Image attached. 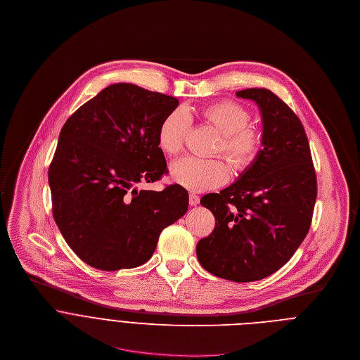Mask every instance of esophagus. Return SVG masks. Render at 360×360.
<instances>
[{
	"mask_svg": "<svg viewBox=\"0 0 360 360\" xmlns=\"http://www.w3.org/2000/svg\"><path fill=\"white\" fill-rule=\"evenodd\" d=\"M188 202H190V205H197L200 202V197L197 194H194V193H190Z\"/></svg>",
	"mask_w": 360,
	"mask_h": 360,
	"instance_id": "1",
	"label": "esophagus"
}]
</instances>
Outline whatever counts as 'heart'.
Wrapping results in <instances>:
<instances>
[{"label":"heart","instance_id":"b5f03b06","mask_svg":"<svg viewBox=\"0 0 360 360\" xmlns=\"http://www.w3.org/2000/svg\"><path fill=\"white\" fill-rule=\"evenodd\" d=\"M202 119L221 133L217 153H224L238 172L250 167L262 148L261 131L250 124L251 113L240 103L223 101L205 106ZM190 116L184 109L170 112L158 131L159 148L169 156H177L183 149L190 130ZM172 177L191 191H205L223 186L230 177V166L223 159L184 158L173 163Z\"/></svg>","mask_w":360,"mask_h":360}]
</instances>
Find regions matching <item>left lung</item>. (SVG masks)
Wrapping results in <instances>:
<instances>
[{"mask_svg":"<svg viewBox=\"0 0 360 360\" xmlns=\"http://www.w3.org/2000/svg\"><path fill=\"white\" fill-rule=\"evenodd\" d=\"M262 115V149L240 179L201 198L215 219L197 244L204 269L234 282H252L278 271L307 237L316 201L309 141L294 110L265 88L236 94Z\"/></svg>","mask_w":360,"mask_h":360,"instance_id":"1","label":"left lung"}]
</instances>
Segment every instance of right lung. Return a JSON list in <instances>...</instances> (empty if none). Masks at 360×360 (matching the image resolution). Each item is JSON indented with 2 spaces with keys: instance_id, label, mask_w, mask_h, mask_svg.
Listing matches in <instances>:
<instances>
[{
  "instance_id": "add662e5",
  "label": "right lung",
  "mask_w": 360,
  "mask_h": 360,
  "mask_svg": "<svg viewBox=\"0 0 360 360\" xmlns=\"http://www.w3.org/2000/svg\"><path fill=\"white\" fill-rule=\"evenodd\" d=\"M179 101L133 84H115L63 124L48 180L55 223L84 262L102 271L136 268L160 233L186 214L180 184L137 190L167 173L158 131Z\"/></svg>"
}]
</instances>
